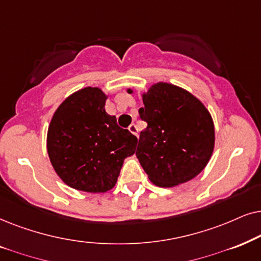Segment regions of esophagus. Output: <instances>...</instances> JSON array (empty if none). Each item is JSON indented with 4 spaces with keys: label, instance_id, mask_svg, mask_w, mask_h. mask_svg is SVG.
<instances>
[{
    "label": "esophagus",
    "instance_id": "esophagus-1",
    "mask_svg": "<svg viewBox=\"0 0 261 261\" xmlns=\"http://www.w3.org/2000/svg\"><path fill=\"white\" fill-rule=\"evenodd\" d=\"M128 131H130L131 134H134L135 136H138V128L136 126V124H131L130 126H128Z\"/></svg>",
    "mask_w": 261,
    "mask_h": 261
}]
</instances>
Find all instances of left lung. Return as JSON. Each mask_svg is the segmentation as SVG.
I'll use <instances>...</instances> for the list:
<instances>
[{
	"label": "left lung",
	"instance_id": "left-lung-1",
	"mask_svg": "<svg viewBox=\"0 0 261 261\" xmlns=\"http://www.w3.org/2000/svg\"><path fill=\"white\" fill-rule=\"evenodd\" d=\"M131 94L134 90L127 88ZM138 113L148 126L141 133L136 156L159 187L190 181L209 163L215 148V125L205 105L189 90L156 82L142 93Z\"/></svg>",
	"mask_w": 261,
	"mask_h": 261
}]
</instances>
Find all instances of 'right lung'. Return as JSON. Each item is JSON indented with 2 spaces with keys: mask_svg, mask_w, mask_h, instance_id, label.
Here are the masks:
<instances>
[{
  "mask_svg": "<svg viewBox=\"0 0 261 261\" xmlns=\"http://www.w3.org/2000/svg\"><path fill=\"white\" fill-rule=\"evenodd\" d=\"M109 94L85 87L57 107L47 128L46 149L56 174L71 189L103 193L116 186L137 137L118 126L105 110Z\"/></svg>",
  "mask_w": 261,
  "mask_h": 261,
  "instance_id": "obj_1",
  "label": "right lung"
}]
</instances>
